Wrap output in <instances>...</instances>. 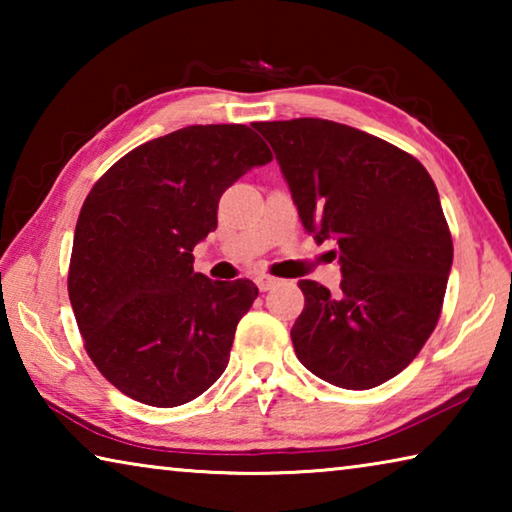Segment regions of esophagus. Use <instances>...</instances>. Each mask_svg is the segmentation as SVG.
Here are the masks:
<instances>
[{"mask_svg": "<svg viewBox=\"0 0 512 512\" xmlns=\"http://www.w3.org/2000/svg\"><path fill=\"white\" fill-rule=\"evenodd\" d=\"M255 284L259 287V291H268V289L275 287L277 280H275V277H271V275H257L255 277Z\"/></svg>", "mask_w": 512, "mask_h": 512, "instance_id": "34e87169", "label": "esophagus"}]
</instances>
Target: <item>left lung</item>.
I'll return each instance as SVG.
<instances>
[{
    "mask_svg": "<svg viewBox=\"0 0 512 512\" xmlns=\"http://www.w3.org/2000/svg\"><path fill=\"white\" fill-rule=\"evenodd\" d=\"M305 230L339 246L341 291L300 280L302 366L366 391L418 357L443 309L454 246L438 189L397 146L327 119L259 121ZM336 255V253H334Z\"/></svg>",
    "mask_w": 512,
    "mask_h": 512,
    "instance_id": "8db88e82",
    "label": "left lung"
}]
</instances>
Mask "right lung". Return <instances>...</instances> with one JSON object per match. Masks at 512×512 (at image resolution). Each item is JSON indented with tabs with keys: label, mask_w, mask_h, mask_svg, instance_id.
<instances>
[{
	"label": "right lung",
	"mask_w": 512,
	"mask_h": 512,
	"mask_svg": "<svg viewBox=\"0 0 512 512\" xmlns=\"http://www.w3.org/2000/svg\"><path fill=\"white\" fill-rule=\"evenodd\" d=\"M273 153L244 124L187 126L137 146L81 207L67 291L83 345L112 386L171 409L223 375L250 280L194 273L221 194Z\"/></svg>",
	"instance_id": "obj_1"
}]
</instances>
